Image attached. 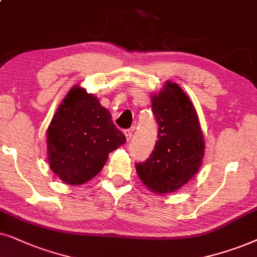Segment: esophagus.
<instances>
[{
    "instance_id": "1",
    "label": "esophagus",
    "mask_w": 257,
    "mask_h": 257,
    "mask_svg": "<svg viewBox=\"0 0 257 257\" xmlns=\"http://www.w3.org/2000/svg\"><path fill=\"white\" fill-rule=\"evenodd\" d=\"M124 135H125V139L126 141H129L133 138V131L132 129H125L124 131Z\"/></svg>"
}]
</instances>
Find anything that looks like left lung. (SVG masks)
I'll list each match as a JSON object with an SVG mask.
<instances>
[{"mask_svg": "<svg viewBox=\"0 0 257 257\" xmlns=\"http://www.w3.org/2000/svg\"><path fill=\"white\" fill-rule=\"evenodd\" d=\"M159 134L145 162L136 163L142 183L153 193L169 194L183 187L202 166L204 139L193 103L179 84L167 81L152 96Z\"/></svg>", "mask_w": 257, "mask_h": 257, "instance_id": "left-lung-1", "label": "left lung"}]
</instances>
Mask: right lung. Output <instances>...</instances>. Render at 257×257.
Instances as JSON below:
<instances>
[{
	"mask_svg": "<svg viewBox=\"0 0 257 257\" xmlns=\"http://www.w3.org/2000/svg\"><path fill=\"white\" fill-rule=\"evenodd\" d=\"M124 143L110 112L93 94L75 85L48 126V162L64 183L78 186L96 176L109 153Z\"/></svg>",
	"mask_w": 257,
	"mask_h": 257,
	"instance_id": "obj_1",
	"label": "right lung"
}]
</instances>
